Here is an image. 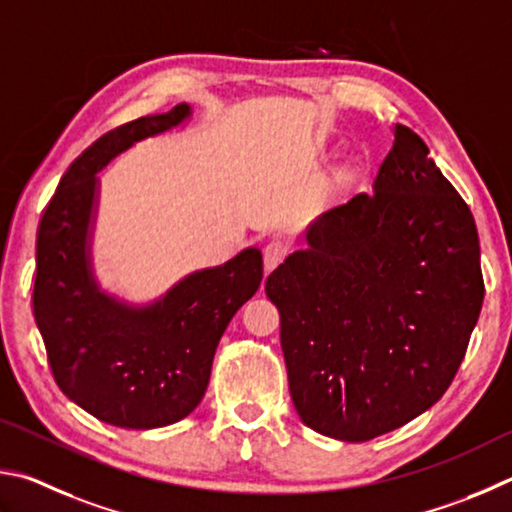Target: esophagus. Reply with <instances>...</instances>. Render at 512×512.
<instances>
[{
	"label": "esophagus",
	"mask_w": 512,
	"mask_h": 512,
	"mask_svg": "<svg viewBox=\"0 0 512 512\" xmlns=\"http://www.w3.org/2000/svg\"><path fill=\"white\" fill-rule=\"evenodd\" d=\"M290 247L285 245L281 240H272L267 242L265 249H263V261H265V272H272L274 267H279L283 263V258L288 256Z\"/></svg>",
	"instance_id": "1"
}]
</instances>
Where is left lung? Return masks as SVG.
Wrapping results in <instances>:
<instances>
[{"label":"left lung","mask_w":512,"mask_h":512,"mask_svg":"<svg viewBox=\"0 0 512 512\" xmlns=\"http://www.w3.org/2000/svg\"><path fill=\"white\" fill-rule=\"evenodd\" d=\"M373 193L319 215L267 276L294 409L346 443L432 409L463 362L483 303L468 204L407 125L393 128Z\"/></svg>","instance_id":"left-lung-1"}]
</instances>
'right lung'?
<instances>
[{
    "label": "right lung",
    "mask_w": 512,
    "mask_h": 512,
    "mask_svg": "<svg viewBox=\"0 0 512 512\" xmlns=\"http://www.w3.org/2000/svg\"><path fill=\"white\" fill-rule=\"evenodd\" d=\"M191 114L182 103L107 132L62 175L40 220L33 315L53 378L69 400L116 427H166L191 414L209 387L222 333L263 281L256 247L184 276L146 306L116 299L96 279L98 173L134 143L177 128Z\"/></svg>",
    "instance_id": "add662e5"
}]
</instances>
